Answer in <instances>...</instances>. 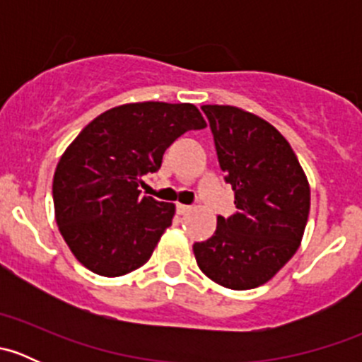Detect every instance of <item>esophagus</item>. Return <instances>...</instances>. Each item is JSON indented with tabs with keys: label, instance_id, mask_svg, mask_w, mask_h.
Instances as JSON below:
<instances>
[{
	"label": "esophagus",
	"instance_id": "esophagus-1",
	"mask_svg": "<svg viewBox=\"0 0 362 362\" xmlns=\"http://www.w3.org/2000/svg\"><path fill=\"white\" fill-rule=\"evenodd\" d=\"M191 210H192L191 204H182V203L177 204V211H178V214H180V215L189 214V211H191Z\"/></svg>",
	"mask_w": 362,
	"mask_h": 362
}]
</instances>
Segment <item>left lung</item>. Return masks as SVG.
Instances as JSON below:
<instances>
[{"instance_id": "1", "label": "left lung", "mask_w": 362, "mask_h": 362, "mask_svg": "<svg viewBox=\"0 0 362 362\" xmlns=\"http://www.w3.org/2000/svg\"><path fill=\"white\" fill-rule=\"evenodd\" d=\"M218 164L235 191L236 214L217 217L214 236L192 245L199 269L235 291L268 282L301 243L310 187L289 141L236 107L204 105Z\"/></svg>"}]
</instances>
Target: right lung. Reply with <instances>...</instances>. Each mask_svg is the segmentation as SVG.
<instances>
[{
	"mask_svg": "<svg viewBox=\"0 0 362 362\" xmlns=\"http://www.w3.org/2000/svg\"><path fill=\"white\" fill-rule=\"evenodd\" d=\"M206 127L191 103H129L98 115L66 148L52 184L56 221L78 262L103 276L140 268L171 226L175 204L141 196L166 148Z\"/></svg>",
	"mask_w": 362,
	"mask_h": 362,
	"instance_id": "obj_1",
	"label": "right lung"
}]
</instances>
